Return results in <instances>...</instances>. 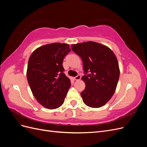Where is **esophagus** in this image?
I'll return each mask as SVG.
<instances>
[{"label": "esophagus", "instance_id": "esophagus-1", "mask_svg": "<svg viewBox=\"0 0 147 147\" xmlns=\"http://www.w3.org/2000/svg\"><path fill=\"white\" fill-rule=\"evenodd\" d=\"M80 79H81V75H77L76 77H74L75 80H77V81L80 80Z\"/></svg>", "mask_w": 147, "mask_h": 147}]
</instances>
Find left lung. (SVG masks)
Returning a JSON list of instances; mask_svg holds the SVG:
<instances>
[{"mask_svg": "<svg viewBox=\"0 0 147 147\" xmlns=\"http://www.w3.org/2000/svg\"><path fill=\"white\" fill-rule=\"evenodd\" d=\"M72 51L81 57L86 84L81 92L84 103L92 108L104 105L112 97L119 77L116 56L107 47L94 42L74 44Z\"/></svg>", "mask_w": 147, "mask_h": 147, "instance_id": "1", "label": "left lung"}]
</instances>
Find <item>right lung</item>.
Masks as SVG:
<instances>
[{"label":"right lung","mask_w":147,"mask_h":147,"mask_svg":"<svg viewBox=\"0 0 147 147\" xmlns=\"http://www.w3.org/2000/svg\"><path fill=\"white\" fill-rule=\"evenodd\" d=\"M70 51L68 44L54 43L36 49L30 55L27 78L37 100L48 109L59 107L71 86L63 62Z\"/></svg>","instance_id":"add662e5"}]
</instances>
